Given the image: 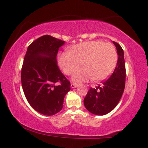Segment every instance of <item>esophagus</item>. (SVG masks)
Masks as SVG:
<instances>
[{"label":"esophagus","mask_w":148,"mask_h":148,"mask_svg":"<svg viewBox=\"0 0 148 148\" xmlns=\"http://www.w3.org/2000/svg\"><path fill=\"white\" fill-rule=\"evenodd\" d=\"M77 85H76V84H71V88H76L77 87Z\"/></svg>","instance_id":"obj_1"}]
</instances>
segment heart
I'll use <instances>...</instances> for the list:
<instances>
[{
    "instance_id": "b5f03b06",
    "label": "heart",
    "mask_w": 148,
    "mask_h": 148,
    "mask_svg": "<svg viewBox=\"0 0 148 148\" xmlns=\"http://www.w3.org/2000/svg\"><path fill=\"white\" fill-rule=\"evenodd\" d=\"M58 64L66 75L72 76L76 84L86 82L92 79L100 81L107 79L113 72L118 61V53L111 43L92 40L79 43L69 47L68 52L58 55Z\"/></svg>"
}]
</instances>
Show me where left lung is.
Returning <instances> with one entry per match:
<instances>
[{
  "label": "left lung",
  "mask_w": 148,
  "mask_h": 148,
  "mask_svg": "<svg viewBox=\"0 0 148 148\" xmlns=\"http://www.w3.org/2000/svg\"><path fill=\"white\" fill-rule=\"evenodd\" d=\"M113 43L118 56L114 72L101 86L96 88H90L84 100L86 109L95 115H106L114 109L125 90L126 69L123 49L117 42L113 41Z\"/></svg>",
  "instance_id": "1"
}]
</instances>
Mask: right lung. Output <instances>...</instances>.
Instances as JSON below:
<instances>
[{
	"mask_svg": "<svg viewBox=\"0 0 148 148\" xmlns=\"http://www.w3.org/2000/svg\"><path fill=\"white\" fill-rule=\"evenodd\" d=\"M64 44L51 35H44L28 46L23 60V92L30 106L45 115L60 111L64 96L70 90V82L59 69L56 60L58 49Z\"/></svg>",
	"mask_w": 148,
	"mask_h": 148,
	"instance_id": "1",
	"label": "right lung"
}]
</instances>
